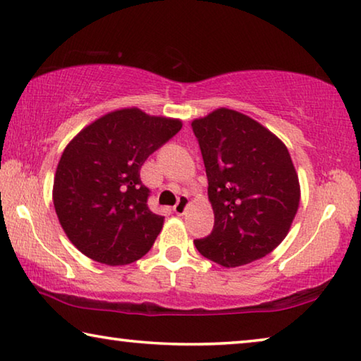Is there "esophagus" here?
<instances>
[{
  "mask_svg": "<svg viewBox=\"0 0 361 361\" xmlns=\"http://www.w3.org/2000/svg\"><path fill=\"white\" fill-rule=\"evenodd\" d=\"M188 205H189V197H188V195H180L178 202H176L175 207H173V212L176 213V215H180V216L185 215Z\"/></svg>",
  "mask_w": 361,
  "mask_h": 361,
  "instance_id": "esophagus-1",
  "label": "esophagus"
}]
</instances>
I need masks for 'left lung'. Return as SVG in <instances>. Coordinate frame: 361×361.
Listing matches in <instances>:
<instances>
[{
    "mask_svg": "<svg viewBox=\"0 0 361 361\" xmlns=\"http://www.w3.org/2000/svg\"><path fill=\"white\" fill-rule=\"evenodd\" d=\"M209 178L215 226L194 240L199 253L223 267L271 253L288 234L301 189L282 140L239 111L218 108L192 121Z\"/></svg>",
    "mask_w": 361,
    "mask_h": 361,
    "instance_id": "obj_1",
    "label": "left lung"
}]
</instances>
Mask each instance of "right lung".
Listing matches in <instances>:
<instances>
[{"label":"right lung","instance_id":"1","mask_svg":"<svg viewBox=\"0 0 361 361\" xmlns=\"http://www.w3.org/2000/svg\"><path fill=\"white\" fill-rule=\"evenodd\" d=\"M181 126L180 119L122 108L95 119L66 145L52 199L79 252L108 266L130 264L149 252L164 216L149 210L140 169Z\"/></svg>","mask_w":361,"mask_h":361}]
</instances>
